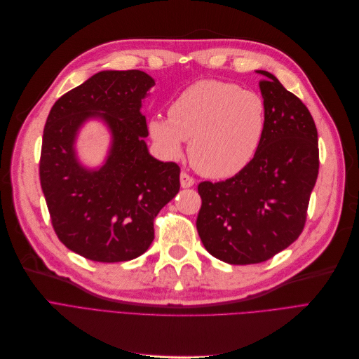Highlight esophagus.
<instances>
[{
  "instance_id": "obj_1",
  "label": "esophagus",
  "mask_w": 359,
  "mask_h": 359,
  "mask_svg": "<svg viewBox=\"0 0 359 359\" xmlns=\"http://www.w3.org/2000/svg\"><path fill=\"white\" fill-rule=\"evenodd\" d=\"M180 182H181L182 189H190V187H193L196 184V180L191 175L187 174V172H181Z\"/></svg>"
}]
</instances>
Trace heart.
<instances>
[{
	"instance_id": "1",
	"label": "heart",
	"mask_w": 359,
	"mask_h": 359,
	"mask_svg": "<svg viewBox=\"0 0 359 359\" xmlns=\"http://www.w3.org/2000/svg\"><path fill=\"white\" fill-rule=\"evenodd\" d=\"M267 126L266 102L252 90L219 80H198L170 102L168 118L149 119L150 139L168 158L182 151L210 178L236 175L257 153Z\"/></svg>"
}]
</instances>
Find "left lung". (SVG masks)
I'll return each mask as SVG.
<instances>
[{"instance_id":"left-lung-1","label":"left lung","mask_w":359,"mask_h":359,"mask_svg":"<svg viewBox=\"0 0 359 359\" xmlns=\"http://www.w3.org/2000/svg\"><path fill=\"white\" fill-rule=\"evenodd\" d=\"M267 126L252 161L235 177L198 184L200 240L228 264L262 263L301 235L318 175L314 119L269 72L255 70Z\"/></svg>"}]
</instances>
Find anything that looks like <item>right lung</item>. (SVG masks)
Wrapping results in <instances>:
<instances>
[{
	"mask_svg": "<svg viewBox=\"0 0 359 359\" xmlns=\"http://www.w3.org/2000/svg\"><path fill=\"white\" fill-rule=\"evenodd\" d=\"M155 80L140 70H104L61 96L43 128L39 175L60 241L84 259L128 262L155 240L153 220L180 191V166L149 153L143 100ZM99 121L110 133L100 165L78 156L81 128Z\"/></svg>",
	"mask_w": 359,
	"mask_h": 359,
	"instance_id": "right-lung-1",
	"label": "right lung"
}]
</instances>
